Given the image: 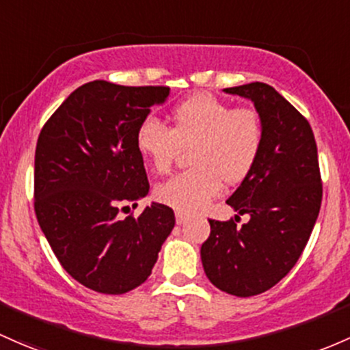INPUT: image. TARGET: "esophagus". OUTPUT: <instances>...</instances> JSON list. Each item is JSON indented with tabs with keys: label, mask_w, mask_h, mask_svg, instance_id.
Segmentation results:
<instances>
[{
	"label": "esophagus",
	"mask_w": 350,
	"mask_h": 350,
	"mask_svg": "<svg viewBox=\"0 0 350 350\" xmlns=\"http://www.w3.org/2000/svg\"><path fill=\"white\" fill-rule=\"evenodd\" d=\"M187 214H184V213H179V211H176V222H178V224H184V222L187 221Z\"/></svg>",
	"instance_id": "obj_1"
}]
</instances>
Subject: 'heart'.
<instances>
[{"mask_svg":"<svg viewBox=\"0 0 350 350\" xmlns=\"http://www.w3.org/2000/svg\"><path fill=\"white\" fill-rule=\"evenodd\" d=\"M171 128L146 118L136 129V149L156 174H167L181 149L191 148L193 167L156 186L161 204L198 213L221 193L222 181H244L264 146V122L252 106H234L213 94H196L171 113Z\"/></svg>","mask_w":350,"mask_h":350,"instance_id":"1","label":"heart"}]
</instances>
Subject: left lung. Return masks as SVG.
Segmentation results:
<instances>
[{
  "label": "left lung",
  "instance_id": "obj_1",
  "mask_svg": "<svg viewBox=\"0 0 350 350\" xmlns=\"http://www.w3.org/2000/svg\"><path fill=\"white\" fill-rule=\"evenodd\" d=\"M254 103L264 146L254 169L228 199L247 224L209 219L201 260L211 282L237 297L262 294L286 278L304 251L322 202L317 144L309 121L266 83L226 88Z\"/></svg>",
  "mask_w": 350,
  "mask_h": 350
}]
</instances>
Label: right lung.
<instances>
[{"label": "right lung", "mask_w": 350, "mask_h": 350, "mask_svg": "<svg viewBox=\"0 0 350 350\" xmlns=\"http://www.w3.org/2000/svg\"><path fill=\"white\" fill-rule=\"evenodd\" d=\"M167 86H121L103 79L72 91L46 121L34 154V213L64 271L101 294H124L151 274L174 228L169 206L152 202L136 129Z\"/></svg>", "instance_id": "add662e5"}]
</instances>
